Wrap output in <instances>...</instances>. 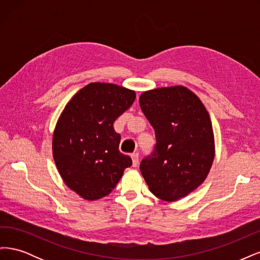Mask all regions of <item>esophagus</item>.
I'll list each match as a JSON object with an SVG mask.
<instances>
[{"instance_id": "obj_1", "label": "esophagus", "mask_w": 260, "mask_h": 260, "mask_svg": "<svg viewBox=\"0 0 260 260\" xmlns=\"http://www.w3.org/2000/svg\"><path fill=\"white\" fill-rule=\"evenodd\" d=\"M131 158H132V166L133 167H137L139 165V154L138 153H133L131 155Z\"/></svg>"}]
</instances>
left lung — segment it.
<instances>
[{
  "label": "left lung",
  "instance_id": "1",
  "mask_svg": "<svg viewBox=\"0 0 260 260\" xmlns=\"http://www.w3.org/2000/svg\"><path fill=\"white\" fill-rule=\"evenodd\" d=\"M140 106L155 130L156 145L140 165L156 198L183 199L207 178L215 158V138L206 107L183 85L143 92Z\"/></svg>",
  "mask_w": 260,
  "mask_h": 260
}]
</instances>
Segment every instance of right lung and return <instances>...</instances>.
<instances>
[{
  "mask_svg": "<svg viewBox=\"0 0 260 260\" xmlns=\"http://www.w3.org/2000/svg\"><path fill=\"white\" fill-rule=\"evenodd\" d=\"M136 92L114 83L92 82L72 98L52 140L55 165L65 184L86 201L108 195L132 160L119 152L114 122L133 104Z\"/></svg>",
  "mask_w": 260,
  "mask_h": 260,
  "instance_id": "right-lung-1",
  "label": "right lung"
}]
</instances>
